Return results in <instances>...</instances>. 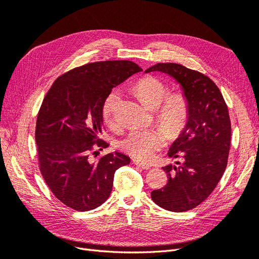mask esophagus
I'll return each mask as SVG.
<instances>
[{"label": "esophagus", "mask_w": 259, "mask_h": 259, "mask_svg": "<svg viewBox=\"0 0 259 259\" xmlns=\"http://www.w3.org/2000/svg\"><path fill=\"white\" fill-rule=\"evenodd\" d=\"M134 164L136 166H138V167H140V168H143V169H150V166L149 165H145V164H143V163H140L139 161H137V160H135L134 161Z\"/></svg>", "instance_id": "34e87169"}]
</instances>
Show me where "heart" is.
Returning a JSON list of instances; mask_svg holds the SVG:
<instances>
[{"label":"heart","instance_id":"1","mask_svg":"<svg viewBox=\"0 0 259 259\" xmlns=\"http://www.w3.org/2000/svg\"><path fill=\"white\" fill-rule=\"evenodd\" d=\"M134 91L147 107L156 109L155 119L170 137H176L183 132L189 117V100L185 93L177 91L167 94V86L151 75L139 79ZM120 103L121 96L116 90L105 100L104 120L112 128L119 125ZM165 144L166 133L161 128H134L121 140L120 148L138 161L151 162Z\"/></svg>","mask_w":259,"mask_h":259}]
</instances>
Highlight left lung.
<instances>
[{
	"mask_svg": "<svg viewBox=\"0 0 259 259\" xmlns=\"http://www.w3.org/2000/svg\"><path fill=\"white\" fill-rule=\"evenodd\" d=\"M151 71L175 77L189 100L186 127L168 151L169 158L183 162L164 166L167 184L151 192L155 204L180 213L207 199L224 175L231 143L229 111L217 85L205 74L174 62L146 70Z\"/></svg>",
	"mask_w": 259,
	"mask_h": 259,
	"instance_id": "8db88e82",
	"label": "left lung"
}]
</instances>
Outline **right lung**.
<instances>
[{"label": "right lung", "mask_w": 259, "mask_h": 259, "mask_svg": "<svg viewBox=\"0 0 259 259\" xmlns=\"http://www.w3.org/2000/svg\"><path fill=\"white\" fill-rule=\"evenodd\" d=\"M130 60L85 64L57 77L43 99L35 126L41 174L53 194L68 207L85 211L100 206L112 190L114 173L127 155H98L109 144L103 132V108L112 89L142 71Z\"/></svg>", "instance_id": "right-lung-1"}]
</instances>
